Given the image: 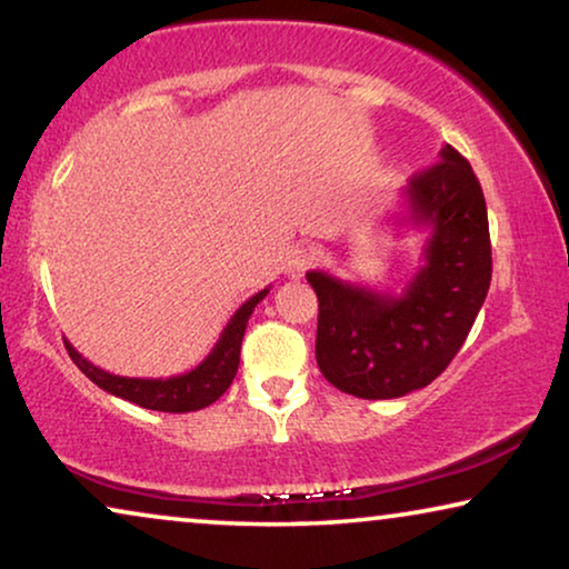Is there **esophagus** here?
Instances as JSON below:
<instances>
[{
	"label": "esophagus",
	"instance_id": "1",
	"mask_svg": "<svg viewBox=\"0 0 569 569\" xmlns=\"http://www.w3.org/2000/svg\"><path fill=\"white\" fill-rule=\"evenodd\" d=\"M311 262H313L311 250L299 248V244H296V248L288 250L286 262H283V270H286L288 278H301L311 268Z\"/></svg>",
	"mask_w": 569,
	"mask_h": 569
}]
</instances>
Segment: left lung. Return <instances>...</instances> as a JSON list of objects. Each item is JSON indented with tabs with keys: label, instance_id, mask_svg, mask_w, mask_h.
Instances as JSON below:
<instances>
[{
	"label": "left lung",
	"instance_id": "8db88e82",
	"mask_svg": "<svg viewBox=\"0 0 569 569\" xmlns=\"http://www.w3.org/2000/svg\"><path fill=\"white\" fill-rule=\"evenodd\" d=\"M398 222L427 230L421 266L401 293L309 270L319 299L317 362L342 393L380 401L429 386L457 352L490 288L486 197L452 146L411 176Z\"/></svg>",
	"mask_w": 569,
	"mask_h": 569
}]
</instances>
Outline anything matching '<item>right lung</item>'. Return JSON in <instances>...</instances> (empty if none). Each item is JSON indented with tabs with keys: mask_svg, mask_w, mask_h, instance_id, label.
I'll return each mask as SVG.
<instances>
[{
	"mask_svg": "<svg viewBox=\"0 0 569 569\" xmlns=\"http://www.w3.org/2000/svg\"><path fill=\"white\" fill-rule=\"evenodd\" d=\"M270 291L262 288L256 296H250L240 309L232 313V319L227 321V327L219 335L217 345L211 347V352L203 358L197 368L181 376L171 378H127L114 376L97 368L94 362H89L76 347L66 339V350L71 355L83 376L91 383H97L101 391L112 393L124 401L138 403L142 409L150 411H166V413H186V411H199L203 406L214 403L222 396L237 376V366H240V345L244 337V327H248L250 313L256 311L258 303L266 299Z\"/></svg>",
	"mask_w": 569,
	"mask_h": 569,
	"instance_id": "1",
	"label": "right lung"
}]
</instances>
